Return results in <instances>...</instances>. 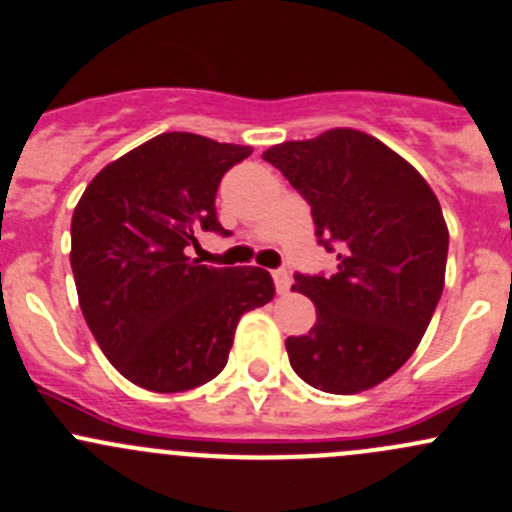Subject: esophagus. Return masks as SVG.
<instances>
[{
	"label": "esophagus",
	"mask_w": 512,
	"mask_h": 512,
	"mask_svg": "<svg viewBox=\"0 0 512 512\" xmlns=\"http://www.w3.org/2000/svg\"><path fill=\"white\" fill-rule=\"evenodd\" d=\"M274 287H277V294H287L289 287H292V277H289L287 270H274Z\"/></svg>",
	"instance_id": "34e87169"
}]
</instances>
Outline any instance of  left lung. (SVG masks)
<instances>
[{"label":"left lung","instance_id":"1","mask_svg":"<svg viewBox=\"0 0 512 512\" xmlns=\"http://www.w3.org/2000/svg\"><path fill=\"white\" fill-rule=\"evenodd\" d=\"M262 159L306 198L316 238L338 252L328 277L294 274L316 324L287 338L289 363L316 390H370L407 363L439 304L449 230L437 196L410 161L358 129L282 142Z\"/></svg>","mask_w":512,"mask_h":512}]
</instances>
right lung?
Returning a JSON list of instances; mask_svg holds the SVG:
<instances>
[{
  "mask_svg": "<svg viewBox=\"0 0 512 512\" xmlns=\"http://www.w3.org/2000/svg\"><path fill=\"white\" fill-rule=\"evenodd\" d=\"M252 154L191 132H164L90 181L71 220V267L95 341L129 383L181 392L228 363L245 311L274 297L260 267H208L188 250L218 223L225 171Z\"/></svg>",
  "mask_w": 512,
  "mask_h": 512,
  "instance_id": "add662e5",
  "label": "right lung"
}]
</instances>
